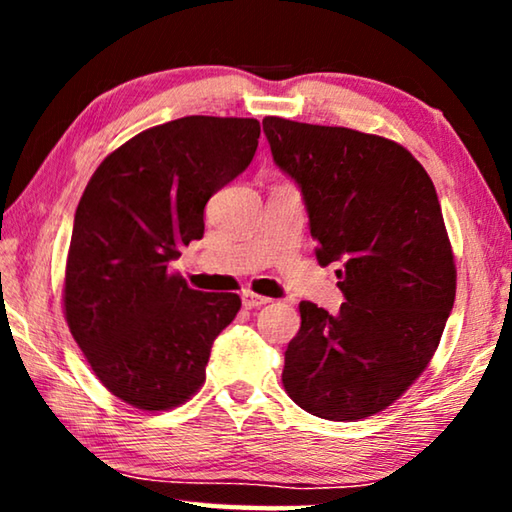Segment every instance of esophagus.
I'll list each match as a JSON object with an SVG mask.
<instances>
[{"label":"esophagus","mask_w":512,"mask_h":512,"mask_svg":"<svg viewBox=\"0 0 512 512\" xmlns=\"http://www.w3.org/2000/svg\"><path fill=\"white\" fill-rule=\"evenodd\" d=\"M241 302H244L246 309H257V307L268 305V302H271V298L259 296V293H253V291H244V293H241Z\"/></svg>","instance_id":"obj_1"}]
</instances>
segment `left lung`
<instances>
[{"instance_id": "1", "label": "left lung", "mask_w": 512, "mask_h": 512, "mask_svg": "<svg viewBox=\"0 0 512 512\" xmlns=\"http://www.w3.org/2000/svg\"><path fill=\"white\" fill-rule=\"evenodd\" d=\"M262 124L275 164L305 198L318 264L343 266L339 314L300 302L284 391L318 418H368L429 366L454 307L456 264L436 187L386 137L282 117Z\"/></svg>"}]
</instances>
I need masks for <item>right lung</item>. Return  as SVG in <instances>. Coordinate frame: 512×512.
<instances>
[{"mask_svg": "<svg viewBox=\"0 0 512 512\" xmlns=\"http://www.w3.org/2000/svg\"><path fill=\"white\" fill-rule=\"evenodd\" d=\"M259 121L192 115L142 131L92 173L69 241L65 320L94 375L121 402L167 411L205 381L237 293L189 289L171 259L201 239L212 194L257 151Z\"/></svg>", "mask_w": 512, "mask_h": 512, "instance_id": "right-lung-1", "label": "right lung"}]
</instances>
